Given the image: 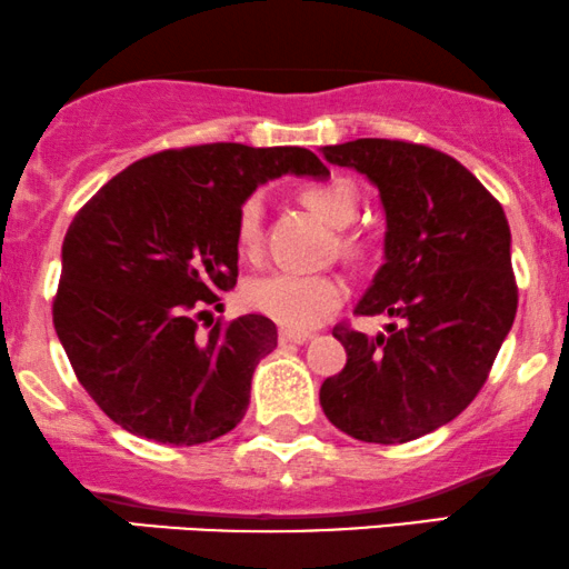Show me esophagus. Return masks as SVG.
Here are the masks:
<instances>
[{
	"instance_id": "34e87169",
	"label": "esophagus",
	"mask_w": 569,
	"mask_h": 569,
	"mask_svg": "<svg viewBox=\"0 0 569 569\" xmlns=\"http://www.w3.org/2000/svg\"><path fill=\"white\" fill-rule=\"evenodd\" d=\"M309 340H311V332L287 330V327L279 330V343H309Z\"/></svg>"
}]
</instances>
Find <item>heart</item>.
<instances>
[{
    "label": "heart",
    "instance_id": "heart-1",
    "mask_svg": "<svg viewBox=\"0 0 569 569\" xmlns=\"http://www.w3.org/2000/svg\"><path fill=\"white\" fill-rule=\"evenodd\" d=\"M300 202L317 212L325 223L343 229L357 216V189L346 178H330L322 183H309L300 189ZM263 239V204L258 197L247 199L237 218V247L242 256H258ZM353 247V239H343ZM244 303L252 311L263 313L277 325L292 330H309L319 325L346 298V287L332 273L306 271H269L250 279L242 292Z\"/></svg>",
    "mask_w": 569,
    "mask_h": 569
}]
</instances>
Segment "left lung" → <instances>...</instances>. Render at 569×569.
Returning <instances> with one entry per match:
<instances>
[{
  "mask_svg": "<svg viewBox=\"0 0 569 569\" xmlns=\"http://www.w3.org/2000/svg\"><path fill=\"white\" fill-rule=\"evenodd\" d=\"M330 164L376 186L386 212L383 266L357 313L399 319L376 338L332 330L346 367L319 405L372 445H402L458 418L485 386L517 317L503 207L458 159L405 140L325 146Z\"/></svg>",
  "mask_w": 569,
  "mask_h": 569,
  "instance_id": "1",
  "label": "left lung"
}]
</instances>
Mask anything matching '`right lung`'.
Segmentation results:
<instances>
[{
    "label": "right lung",
    "mask_w": 569,
    "mask_h": 569,
    "mask_svg": "<svg viewBox=\"0 0 569 569\" xmlns=\"http://www.w3.org/2000/svg\"><path fill=\"white\" fill-rule=\"evenodd\" d=\"M325 180L300 146L159 151L111 178L71 220L52 322L79 383L113 423L162 445L229 433L277 325L244 313L197 336V313L237 284V218L258 186Z\"/></svg>",
    "instance_id": "right-lung-1"
}]
</instances>
